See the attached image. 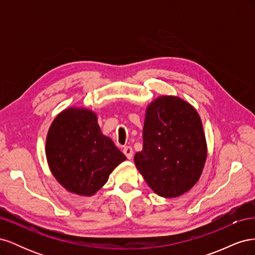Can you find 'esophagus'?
I'll list each match as a JSON object with an SVG mask.
<instances>
[{
  "label": "esophagus",
  "mask_w": 255,
  "mask_h": 255,
  "mask_svg": "<svg viewBox=\"0 0 255 255\" xmlns=\"http://www.w3.org/2000/svg\"><path fill=\"white\" fill-rule=\"evenodd\" d=\"M123 153L126 154V156L128 158V159H130L133 157V149H132V146H125V149H123Z\"/></svg>",
  "instance_id": "esophagus-1"
}]
</instances>
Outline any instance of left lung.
Returning a JSON list of instances; mask_svg holds the SVG:
<instances>
[{"label":"left lung","instance_id":"left-lung-1","mask_svg":"<svg viewBox=\"0 0 255 255\" xmlns=\"http://www.w3.org/2000/svg\"><path fill=\"white\" fill-rule=\"evenodd\" d=\"M142 151L134 161L149 187L175 198L199 181L207 156L202 121L194 106L174 96H161L145 111Z\"/></svg>","mask_w":255,"mask_h":255}]
</instances>
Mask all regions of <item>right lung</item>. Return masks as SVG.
<instances>
[{"label":"right lung","mask_w":255,"mask_h":255,"mask_svg":"<svg viewBox=\"0 0 255 255\" xmlns=\"http://www.w3.org/2000/svg\"><path fill=\"white\" fill-rule=\"evenodd\" d=\"M50 170L72 194L90 197L101 189L114 169L127 157L102 134L97 115L70 107L57 115L45 141Z\"/></svg>","instance_id":"1"}]
</instances>
